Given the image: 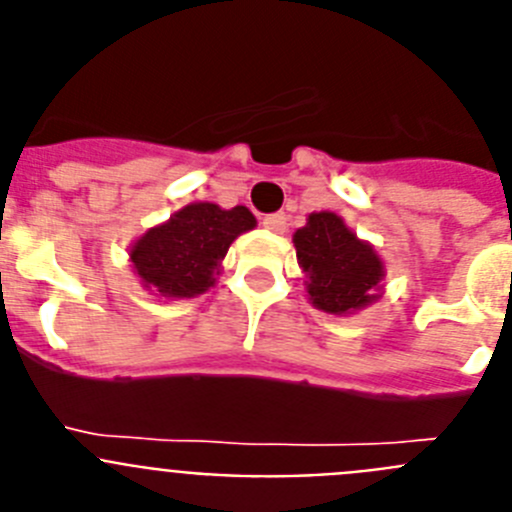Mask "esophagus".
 Wrapping results in <instances>:
<instances>
[{"label": "esophagus", "instance_id": "1", "mask_svg": "<svg viewBox=\"0 0 512 512\" xmlns=\"http://www.w3.org/2000/svg\"><path fill=\"white\" fill-rule=\"evenodd\" d=\"M264 228L271 233H284L287 230V215L284 212H274V215L264 217Z\"/></svg>", "mask_w": 512, "mask_h": 512}]
</instances>
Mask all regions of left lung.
<instances>
[{"label":"left lung","mask_w":512,"mask_h":512,"mask_svg":"<svg viewBox=\"0 0 512 512\" xmlns=\"http://www.w3.org/2000/svg\"><path fill=\"white\" fill-rule=\"evenodd\" d=\"M310 302L330 315H351L377 300L384 264L336 212H312L292 235Z\"/></svg>","instance_id":"8db88e82"}]
</instances>
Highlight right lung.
<instances>
[{"instance_id":"obj_1","label":"right lung","mask_w":512,"mask_h":512,"mask_svg":"<svg viewBox=\"0 0 512 512\" xmlns=\"http://www.w3.org/2000/svg\"><path fill=\"white\" fill-rule=\"evenodd\" d=\"M251 228L256 217L248 207L223 210L212 202H192L140 235L130 261L151 292L174 300L197 297L215 284L230 243Z\"/></svg>"}]
</instances>
